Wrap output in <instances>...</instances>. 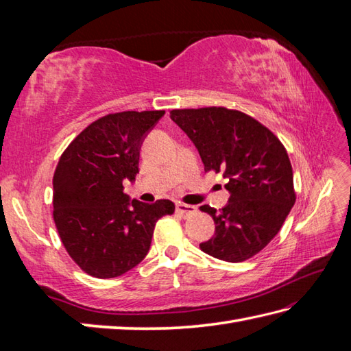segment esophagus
Segmentation results:
<instances>
[{
    "label": "esophagus",
    "instance_id": "34e87169",
    "mask_svg": "<svg viewBox=\"0 0 351 351\" xmlns=\"http://www.w3.org/2000/svg\"><path fill=\"white\" fill-rule=\"evenodd\" d=\"M176 213L181 214L182 217H189V215H193V214L197 213V208L193 206V205H187V204L178 202V204H176Z\"/></svg>",
    "mask_w": 351,
    "mask_h": 351
}]
</instances>
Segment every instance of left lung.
Returning <instances> with one entry per match:
<instances>
[{"label":"left lung","mask_w":351,"mask_h":351,"mask_svg":"<svg viewBox=\"0 0 351 351\" xmlns=\"http://www.w3.org/2000/svg\"><path fill=\"white\" fill-rule=\"evenodd\" d=\"M170 119L196 146L205 170L228 178V204L219 211L200 206L215 223L213 238L200 249L228 263L256 255L279 232L295 202L285 147L264 125L237 110H171Z\"/></svg>","instance_id":"obj_1"}]
</instances>
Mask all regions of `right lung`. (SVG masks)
Segmentation results:
<instances>
[{
	"label": "right lung",
	"mask_w": 351,
	"mask_h": 351,
	"mask_svg": "<svg viewBox=\"0 0 351 351\" xmlns=\"http://www.w3.org/2000/svg\"><path fill=\"white\" fill-rule=\"evenodd\" d=\"M166 111H122L78 134L57 164L54 221L71 258L93 278L111 279L140 264L155 223L175 204H143L123 193L136 181L143 140Z\"/></svg>",
	"instance_id": "add662e5"
}]
</instances>
